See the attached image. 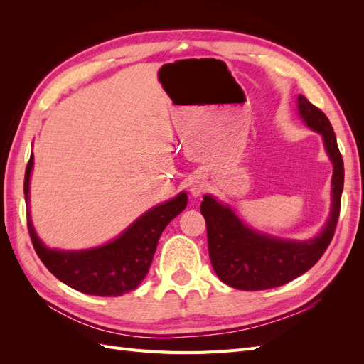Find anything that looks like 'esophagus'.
<instances>
[{
	"instance_id": "esophagus-1",
	"label": "esophagus",
	"mask_w": 364,
	"mask_h": 364,
	"mask_svg": "<svg viewBox=\"0 0 364 364\" xmlns=\"http://www.w3.org/2000/svg\"><path fill=\"white\" fill-rule=\"evenodd\" d=\"M205 191V182L203 181H194L193 186H191V193L194 197L202 196V193Z\"/></svg>"
}]
</instances>
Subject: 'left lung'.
<instances>
[{
  "mask_svg": "<svg viewBox=\"0 0 364 364\" xmlns=\"http://www.w3.org/2000/svg\"><path fill=\"white\" fill-rule=\"evenodd\" d=\"M297 107L305 123L323 136L326 151L334 164L331 215L316 238L289 241L255 232L241 222L232 209L215 202L211 196H205L200 213L206 222L209 258L217 277L234 289L258 291L293 281L322 258L334 237L345 181L343 158L334 129L321 109L304 95L297 98Z\"/></svg>",
  "mask_w": 364,
  "mask_h": 364,
  "instance_id": "obj_1",
  "label": "left lung"
}]
</instances>
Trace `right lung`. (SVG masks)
<instances>
[{"label": "right lung", "mask_w": 364, "mask_h": 364, "mask_svg": "<svg viewBox=\"0 0 364 364\" xmlns=\"http://www.w3.org/2000/svg\"><path fill=\"white\" fill-rule=\"evenodd\" d=\"M33 167L30 155L24 196L27 202V228L38 257L54 277L71 289L94 296H123L135 290L146 278L156 252L162 230L186 206V194L181 193L170 202L150 209L126 232L102 247L87 250H56L42 245L28 215V183Z\"/></svg>", "instance_id": "right-lung-1"}]
</instances>
